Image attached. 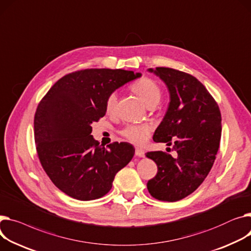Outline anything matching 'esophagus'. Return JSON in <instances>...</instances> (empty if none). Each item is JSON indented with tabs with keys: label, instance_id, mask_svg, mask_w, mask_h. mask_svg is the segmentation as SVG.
<instances>
[{
	"label": "esophagus",
	"instance_id": "34e87169",
	"mask_svg": "<svg viewBox=\"0 0 251 251\" xmlns=\"http://www.w3.org/2000/svg\"><path fill=\"white\" fill-rule=\"evenodd\" d=\"M135 155L138 156V157H144V156H145L144 150H142V149H140V148H136V149H135Z\"/></svg>",
	"mask_w": 251,
	"mask_h": 251
}]
</instances>
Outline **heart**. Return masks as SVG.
Wrapping results in <instances>:
<instances>
[{"label": "heart", "instance_id": "b5f03b06", "mask_svg": "<svg viewBox=\"0 0 251 251\" xmlns=\"http://www.w3.org/2000/svg\"><path fill=\"white\" fill-rule=\"evenodd\" d=\"M131 90L142 100L143 103L148 108L156 106L160 101L161 90L157 83L150 78L145 77L139 79L135 83H133ZM117 100H118V97H117L116 93H111L108 96L106 100V111L108 113L112 114L116 111ZM149 133L150 126L147 124H130L121 131L122 136L135 144L144 143L149 135Z\"/></svg>", "mask_w": 251, "mask_h": 251}]
</instances>
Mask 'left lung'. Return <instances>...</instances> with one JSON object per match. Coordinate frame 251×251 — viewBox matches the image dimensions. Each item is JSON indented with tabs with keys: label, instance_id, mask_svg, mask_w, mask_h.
Returning a JSON list of instances; mask_svg holds the SVG:
<instances>
[{
	"label": "left lung",
	"instance_id": "left-lung-1",
	"mask_svg": "<svg viewBox=\"0 0 251 251\" xmlns=\"http://www.w3.org/2000/svg\"><path fill=\"white\" fill-rule=\"evenodd\" d=\"M148 72L165 83L171 100L153 140L173 145L177 156L163 151L146 153L158 169L147 189L159 201L176 202L195 192L210 173L220 144L221 113L195 76L170 68Z\"/></svg>",
	"mask_w": 251,
	"mask_h": 251
}]
</instances>
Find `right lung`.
Instances as JSON below:
<instances>
[{"label":"right lung","mask_w":251,"mask_h":251,"mask_svg":"<svg viewBox=\"0 0 251 251\" xmlns=\"http://www.w3.org/2000/svg\"><path fill=\"white\" fill-rule=\"evenodd\" d=\"M140 76L124 70L77 71L58 79L43 97L34 117L37 154L61 192L80 201L102 198L130 162L134 147L127 142L100 146L91 125L105 116L111 93Z\"/></svg>","instance_id":"obj_1"}]
</instances>
